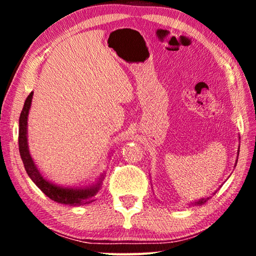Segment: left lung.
Segmentation results:
<instances>
[{"label":"left lung","instance_id":"1","mask_svg":"<svg viewBox=\"0 0 256 256\" xmlns=\"http://www.w3.org/2000/svg\"><path fill=\"white\" fill-rule=\"evenodd\" d=\"M208 200H209V198H201L200 201L196 202V203H194V204H202V203H206Z\"/></svg>","mask_w":256,"mask_h":256}]
</instances>
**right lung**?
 Instances as JSON below:
<instances>
[{"label": "right lung", "mask_w": 256, "mask_h": 256, "mask_svg": "<svg viewBox=\"0 0 256 256\" xmlns=\"http://www.w3.org/2000/svg\"><path fill=\"white\" fill-rule=\"evenodd\" d=\"M32 94L34 92H30L27 99H26L19 118V151L28 176L42 190V192L45 196L58 203L76 206L94 202L96 200V196L99 188H100V183L86 188H64L50 183L48 180H46L42 176L40 170H37L36 164H34L32 156L29 154L27 144V120L29 108L30 105H32Z\"/></svg>", "instance_id": "add662e5"}]
</instances>
